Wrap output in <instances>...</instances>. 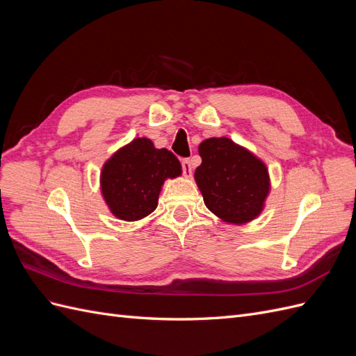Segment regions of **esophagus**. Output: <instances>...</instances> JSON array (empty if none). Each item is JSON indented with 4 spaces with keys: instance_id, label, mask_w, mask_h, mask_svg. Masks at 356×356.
Wrapping results in <instances>:
<instances>
[{
    "instance_id": "1",
    "label": "esophagus",
    "mask_w": 356,
    "mask_h": 356,
    "mask_svg": "<svg viewBox=\"0 0 356 356\" xmlns=\"http://www.w3.org/2000/svg\"><path fill=\"white\" fill-rule=\"evenodd\" d=\"M181 165H182V172H184V175H186L187 178H190L191 174H193V168H191L190 159H184V160H182Z\"/></svg>"
}]
</instances>
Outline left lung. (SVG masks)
Listing matches in <instances>:
<instances>
[{
  "label": "left lung",
  "instance_id": "obj_1",
  "mask_svg": "<svg viewBox=\"0 0 356 356\" xmlns=\"http://www.w3.org/2000/svg\"><path fill=\"white\" fill-rule=\"evenodd\" d=\"M199 154L202 165L195 179L207 208L227 224L255 220L270 193L264 161L227 136L204 139Z\"/></svg>",
  "mask_w": 356,
  "mask_h": 356
}]
</instances>
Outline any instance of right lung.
Wrapping results in <instances>:
<instances>
[{"label":"right lung","instance_id":"obj_1","mask_svg":"<svg viewBox=\"0 0 356 356\" xmlns=\"http://www.w3.org/2000/svg\"><path fill=\"white\" fill-rule=\"evenodd\" d=\"M179 160L152 139L135 138L118 148L101 170V193L115 218L138 221L152 213L168 178L181 177Z\"/></svg>","mask_w":356,"mask_h":356}]
</instances>
